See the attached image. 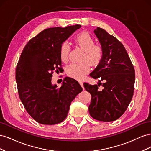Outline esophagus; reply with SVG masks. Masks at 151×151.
<instances>
[{
  "label": "esophagus",
  "instance_id": "obj_1",
  "mask_svg": "<svg viewBox=\"0 0 151 151\" xmlns=\"http://www.w3.org/2000/svg\"><path fill=\"white\" fill-rule=\"evenodd\" d=\"M79 84H80V85L81 86L82 88H83L84 89V84H83V81H79Z\"/></svg>",
  "mask_w": 151,
  "mask_h": 151
}]
</instances>
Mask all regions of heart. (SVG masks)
<instances>
[{
    "label": "heart",
    "instance_id": "obj_1",
    "mask_svg": "<svg viewBox=\"0 0 151 151\" xmlns=\"http://www.w3.org/2000/svg\"><path fill=\"white\" fill-rule=\"evenodd\" d=\"M75 43L84 50L82 57L83 62L72 63L67 67V74L68 76L77 80H82L90 71V63L92 65H98L101 62L103 53L99 45H94V40L88 33L81 32L77 34L74 38ZM70 46L67 42L63 43L60 48V56L63 62L68 60Z\"/></svg>",
    "mask_w": 151,
    "mask_h": 151
}]
</instances>
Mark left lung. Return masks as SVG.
<instances>
[{"mask_svg":"<svg viewBox=\"0 0 151 151\" xmlns=\"http://www.w3.org/2000/svg\"><path fill=\"white\" fill-rule=\"evenodd\" d=\"M94 33L101 45L103 55L101 62L89 74L93 79H98V84H84L85 89L91 95L89 112L96 120L112 122L125 113L131 101L135 70L120 42L99 27ZM100 85L102 88L98 89Z\"/></svg>","mask_w":151,"mask_h":151,"instance_id":"obj_1","label":"left lung"}]
</instances>
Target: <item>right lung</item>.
<instances>
[{
	"mask_svg": "<svg viewBox=\"0 0 151 151\" xmlns=\"http://www.w3.org/2000/svg\"><path fill=\"white\" fill-rule=\"evenodd\" d=\"M81 27L45 29L30 40L21 53L16 70L18 93L27 112L41 124L64 120L71 102L83 91L78 82L68 77L59 88L52 83L53 72L62 70L61 45Z\"/></svg>",
	"mask_w": 151,
	"mask_h": 151,
	"instance_id": "add662e5",
	"label": "right lung"
}]
</instances>
